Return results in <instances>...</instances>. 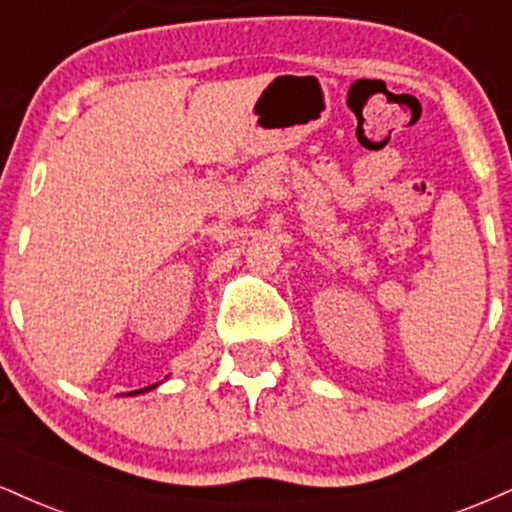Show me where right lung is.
Returning <instances> with one entry per match:
<instances>
[{
  "instance_id": "add662e5",
  "label": "right lung",
  "mask_w": 512,
  "mask_h": 512,
  "mask_svg": "<svg viewBox=\"0 0 512 512\" xmlns=\"http://www.w3.org/2000/svg\"><path fill=\"white\" fill-rule=\"evenodd\" d=\"M155 386H157V384H152V386H147V389H155ZM147 389H140V391H131V396H133V393H143V391H147Z\"/></svg>"
}]
</instances>
